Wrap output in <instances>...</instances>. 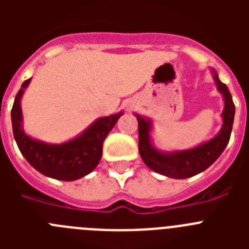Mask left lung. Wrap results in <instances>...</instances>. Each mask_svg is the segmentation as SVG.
<instances>
[{
    "mask_svg": "<svg viewBox=\"0 0 249 249\" xmlns=\"http://www.w3.org/2000/svg\"><path fill=\"white\" fill-rule=\"evenodd\" d=\"M214 80L219 92L223 94L224 109L222 113L223 126L221 132L213 140L201 146L187 151L163 153L153 148L149 138L151 122L137 116L138 120V149L144 163L155 172L171 178H188L203 172L214 162L227 147L234 120V103L228 87L221 82L214 72Z\"/></svg>",
    "mask_w": 249,
    "mask_h": 249,
    "instance_id": "obj_1",
    "label": "left lung"
}]
</instances>
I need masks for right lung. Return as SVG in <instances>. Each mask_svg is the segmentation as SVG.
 <instances>
[{
  "instance_id": "right-lung-1",
  "label": "right lung",
  "mask_w": 249,
  "mask_h": 249,
  "mask_svg": "<svg viewBox=\"0 0 249 249\" xmlns=\"http://www.w3.org/2000/svg\"><path fill=\"white\" fill-rule=\"evenodd\" d=\"M26 80L17 92L11 111L13 136L19 151L31 166L47 177L61 181H74L92 172L102 157L106 140L122 113L103 117L86 129L82 135L62 144H47L28 137L21 127V97L30 83Z\"/></svg>"
}]
</instances>
